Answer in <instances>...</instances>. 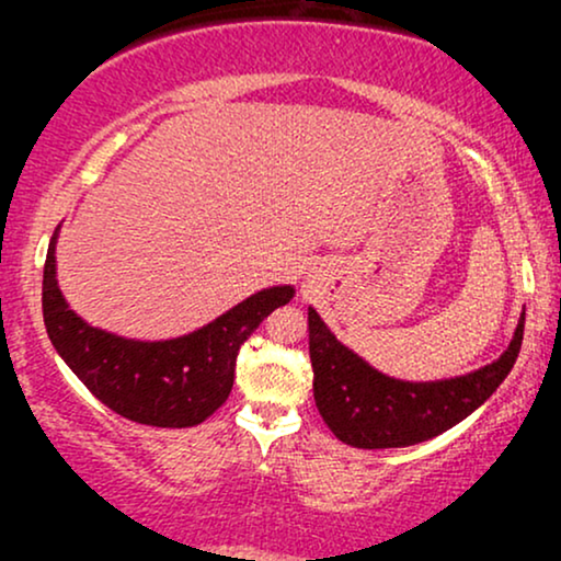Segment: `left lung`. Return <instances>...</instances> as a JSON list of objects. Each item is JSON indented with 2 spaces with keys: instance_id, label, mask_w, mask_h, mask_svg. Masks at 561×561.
I'll return each instance as SVG.
<instances>
[{
  "instance_id": "1",
  "label": "left lung",
  "mask_w": 561,
  "mask_h": 561,
  "mask_svg": "<svg viewBox=\"0 0 561 561\" xmlns=\"http://www.w3.org/2000/svg\"><path fill=\"white\" fill-rule=\"evenodd\" d=\"M524 319L520 313L508 350L495 363L462 378L405 382L373 370L309 309L313 401L321 419L336 439L357 449L411 447L439 436L480 409L505 380L524 340Z\"/></svg>"
}]
</instances>
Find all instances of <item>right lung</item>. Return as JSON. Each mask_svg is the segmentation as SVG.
<instances>
[{
	"mask_svg": "<svg viewBox=\"0 0 561 561\" xmlns=\"http://www.w3.org/2000/svg\"><path fill=\"white\" fill-rule=\"evenodd\" d=\"M56 240L58 229L43 267V319L53 347L106 409L137 424L186 428L209 419L232 390L244 340L294 298L290 286L265 288L179 340H125L68 309L56 280Z\"/></svg>",
	"mask_w": 561,
	"mask_h": 561,
	"instance_id": "add662e5",
	"label": "right lung"
}]
</instances>
